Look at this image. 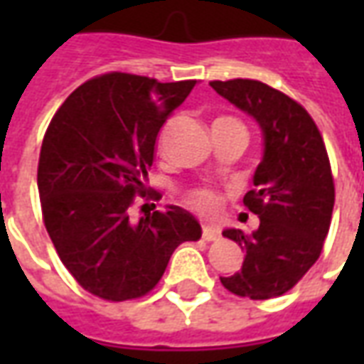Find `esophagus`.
I'll return each mask as SVG.
<instances>
[{"label": "esophagus", "instance_id": "34e87169", "mask_svg": "<svg viewBox=\"0 0 364 364\" xmlns=\"http://www.w3.org/2000/svg\"><path fill=\"white\" fill-rule=\"evenodd\" d=\"M218 237H220V232L216 228H210V226H205V228H203V240H205V242H216Z\"/></svg>", "mask_w": 364, "mask_h": 364}]
</instances>
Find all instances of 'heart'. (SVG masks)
I'll return each mask as SVG.
<instances>
[{"instance_id":"b5f03b06","label":"heart","mask_w":364,"mask_h":364,"mask_svg":"<svg viewBox=\"0 0 364 364\" xmlns=\"http://www.w3.org/2000/svg\"><path fill=\"white\" fill-rule=\"evenodd\" d=\"M218 120H230V122H237L234 119H218ZM216 120V122H218ZM240 124V122H237ZM189 205L197 210L198 214H203V216H214V214H218L222 206V197L213 189H197V191H191L189 197Z\"/></svg>"}]
</instances>
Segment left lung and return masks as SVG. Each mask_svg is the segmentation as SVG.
<instances>
[{
	"instance_id": "1",
	"label": "left lung",
	"mask_w": 364,
	"mask_h": 364,
	"mask_svg": "<svg viewBox=\"0 0 364 364\" xmlns=\"http://www.w3.org/2000/svg\"><path fill=\"white\" fill-rule=\"evenodd\" d=\"M213 90L255 119L263 159L244 205L259 216L252 234L228 228L222 236L245 252L242 271L220 277L237 296L267 300L284 294L318 261L328 236L336 189L328 151L302 105L255 80L210 82Z\"/></svg>"
}]
</instances>
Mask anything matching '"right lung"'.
I'll return each instance as SVG.
<instances>
[{
	"label": "right lung",
	"instance_id": "add662e5",
	"mask_svg": "<svg viewBox=\"0 0 364 364\" xmlns=\"http://www.w3.org/2000/svg\"><path fill=\"white\" fill-rule=\"evenodd\" d=\"M195 83L99 75L68 97L44 134L36 175L44 226L72 277L103 300L148 294L175 247L203 234L181 206L132 218L136 195L159 198L148 187L156 138Z\"/></svg>",
	"mask_w": 364,
	"mask_h": 364
}]
</instances>
